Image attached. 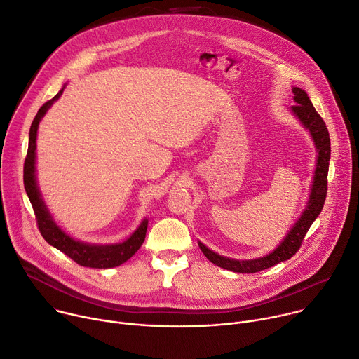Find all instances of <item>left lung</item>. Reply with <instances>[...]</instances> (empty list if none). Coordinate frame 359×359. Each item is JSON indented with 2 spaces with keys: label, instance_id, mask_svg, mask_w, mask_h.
<instances>
[{
  "label": "left lung",
  "instance_id": "obj_1",
  "mask_svg": "<svg viewBox=\"0 0 359 359\" xmlns=\"http://www.w3.org/2000/svg\"><path fill=\"white\" fill-rule=\"evenodd\" d=\"M292 93H293V102L297 104L292 106L289 110L308 130L316 150V163H315V170H313V177L309 189V198H308L306 206L301 213V216L298 217V220L293 223V226L286 233L285 239L271 253L265 256H260L256 259H248V260H238L227 256H222L210 250L206 245H203L199 241L198 243L203 255L210 260L212 264L223 269H227L231 272H239V273H255L259 271L268 269L276 264H280L283 260L290 259L301 248V243L308 229L315 222V219L319 216L323 208L325 198H327V184H328L327 177H328L330 158H331L330 133H328L327 126H325V121L320 118V116L316 113L315 107L312 106L306 91L299 87H292Z\"/></svg>",
  "mask_w": 359,
  "mask_h": 359
}]
</instances>
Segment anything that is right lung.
Returning a JSON list of instances; mask_svg holds the SVG:
<instances>
[{"mask_svg": "<svg viewBox=\"0 0 359 359\" xmlns=\"http://www.w3.org/2000/svg\"><path fill=\"white\" fill-rule=\"evenodd\" d=\"M64 88H66V84L62 86V88L53 97L50 102L41 106L36 118L31 123L29 135H28V151L24 163V187L27 191V196L32 205V209H34L40 233L51 246H54L55 249L61 250L64 255L72 257L74 262H77L81 266L97 268V269L116 268L124 264L126 260H128L140 249L146 238L149 220L144 217L137 229L121 243L95 245V243L81 242L70 236L66 231H62L61 227L55 223L53 215L50 213L43 199V194L37 183V168H36L37 151L36 150H37L39 124L41 118L46 116V113L48 111V109L54 104V102L60 99Z\"/></svg>", "mask_w": 359, "mask_h": 359, "instance_id": "1", "label": "right lung"}]
</instances>
